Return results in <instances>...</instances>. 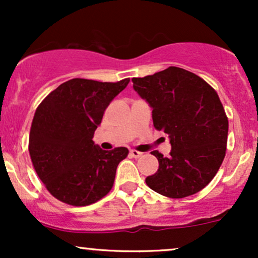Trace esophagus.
<instances>
[{"instance_id":"esophagus-1","label":"esophagus","mask_w":258,"mask_h":258,"mask_svg":"<svg viewBox=\"0 0 258 258\" xmlns=\"http://www.w3.org/2000/svg\"><path fill=\"white\" fill-rule=\"evenodd\" d=\"M130 154H131V156H133V158H141V156L143 155V153L138 152V150H135V149L130 150Z\"/></svg>"}]
</instances>
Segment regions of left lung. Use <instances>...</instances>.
Wrapping results in <instances>:
<instances>
[{"instance_id":"left-lung-1","label":"left lung","mask_w":258,"mask_h":258,"mask_svg":"<svg viewBox=\"0 0 258 258\" xmlns=\"http://www.w3.org/2000/svg\"><path fill=\"white\" fill-rule=\"evenodd\" d=\"M132 82L153 109L154 127L168 135L171 143L168 158L152 152L159 168L146 178L148 186L173 199L200 191L226 155L228 119L218 94L199 76L177 67Z\"/></svg>"}]
</instances>
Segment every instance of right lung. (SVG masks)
Returning <instances> with one entry per match:
<instances>
[{
  "label": "right lung",
  "instance_id": "obj_1",
  "mask_svg": "<svg viewBox=\"0 0 258 258\" xmlns=\"http://www.w3.org/2000/svg\"><path fill=\"white\" fill-rule=\"evenodd\" d=\"M130 79L119 82L73 79L37 106L29 153L37 176L58 200L87 206L110 191L125 147L105 152L92 141L105 109Z\"/></svg>",
  "mask_w": 258,
  "mask_h": 258
}]
</instances>
